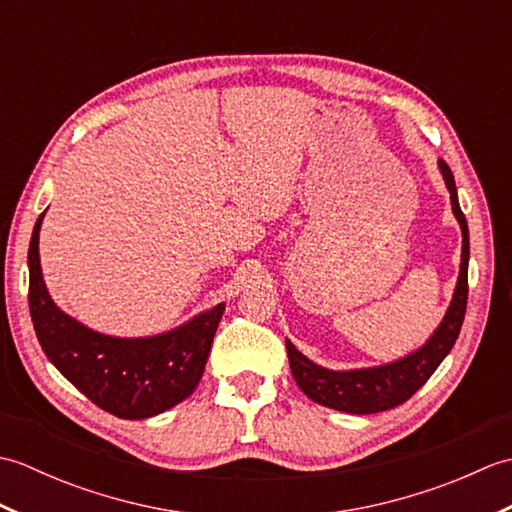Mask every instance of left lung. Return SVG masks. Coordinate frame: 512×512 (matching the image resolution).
I'll return each instance as SVG.
<instances>
[{
	"label": "left lung",
	"mask_w": 512,
	"mask_h": 512,
	"mask_svg": "<svg viewBox=\"0 0 512 512\" xmlns=\"http://www.w3.org/2000/svg\"><path fill=\"white\" fill-rule=\"evenodd\" d=\"M440 171L451 193L453 213L458 217L462 228L460 277L458 286H455L453 301L447 314H444L440 328L427 341V345H422L411 356L400 358V361L383 367L356 369V372H330V369H323L308 361L306 356L297 352L295 345L286 341L292 376H295L303 394L310 400L319 402V405L345 413H358V416L394 409L409 400L427 383L431 374L444 361V356L455 345V339H458L462 330L466 299H469V226H466V217L460 209L453 173L444 160H440Z\"/></svg>",
	"instance_id": "8db88e82"
}]
</instances>
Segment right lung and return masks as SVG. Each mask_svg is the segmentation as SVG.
<instances>
[{
	"label": "right lung",
	"mask_w": 512,
	"mask_h": 512,
	"mask_svg": "<svg viewBox=\"0 0 512 512\" xmlns=\"http://www.w3.org/2000/svg\"><path fill=\"white\" fill-rule=\"evenodd\" d=\"M28 248V306L41 350L96 407L123 420L151 418L193 394L222 319L224 303L182 328L151 339H114L92 332L54 306L39 266V228Z\"/></svg>",
	"instance_id": "1"
}]
</instances>
